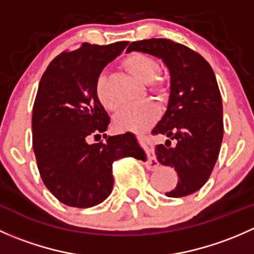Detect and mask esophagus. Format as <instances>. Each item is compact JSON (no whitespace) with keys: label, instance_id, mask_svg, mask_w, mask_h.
Returning a JSON list of instances; mask_svg holds the SVG:
<instances>
[{"label":"esophagus","instance_id":"1","mask_svg":"<svg viewBox=\"0 0 254 254\" xmlns=\"http://www.w3.org/2000/svg\"><path fill=\"white\" fill-rule=\"evenodd\" d=\"M137 137H139V139L141 140V142L143 143V146H145L146 152H147L148 157H150V162L151 163L155 162V166H153V167L158 166L157 160H156V157H155V153H153V146H152V143H151L150 140H148L147 137H145V136H139V135H137Z\"/></svg>","mask_w":254,"mask_h":254}]
</instances>
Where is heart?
<instances>
[{
	"label": "heart",
	"instance_id": "1",
	"mask_svg": "<svg viewBox=\"0 0 254 254\" xmlns=\"http://www.w3.org/2000/svg\"><path fill=\"white\" fill-rule=\"evenodd\" d=\"M124 67L139 79L142 83L150 87V91L156 94H165L166 87L163 82L156 77L158 72V64L151 56L145 54L134 53L127 56L124 60ZM96 94L99 102L104 108L109 111H114L117 108L114 103L111 101L107 88V77L101 75L96 82ZM158 109L151 102H141L135 103L131 106H127L118 112L114 118V124L119 130H131V131H141L146 129L148 125L153 123L157 118Z\"/></svg>",
	"mask_w": 254,
	"mask_h": 254
}]
</instances>
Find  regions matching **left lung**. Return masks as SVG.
<instances>
[{"mask_svg": "<svg viewBox=\"0 0 254 254\" xmlns=\"http://www.w3.org/2000/svg\"><path fill=\"white\" fill-rule=\"evenodd\" d=\"M127 53L139 51L162 60L170 72L167 108L153 127L168 140L156 146L161 165L178 173V183L166 193L181 198L195 193L211 175L224 136L222 102L209 63L191 49L168 39L132 42ZM175 145L170 146V140Z\"/></svg>", "mask_w": 254, "mask_h": 254, "instance_id": "left-lung-1", "label": "left lung"}]
</instances>
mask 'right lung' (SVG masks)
I'll return each mask as SVG.
<instances>
[{
	"label": "right lung",
	"instance_id": "1",
	"mask_svg": "<svg viewBox=\"0 0 254 254\" xmlns=\"http://www.w3.org/2000/svg\"><path fill=\"white\" fill-rule=\"evenodd\" d=\"M129 42L83 43L54 59L39 82L33 107V150L45 187L65 205L91 207L112 193V165L123 157L146 160L131 132L88 144L111 123L96 94V82Z\"/></svg>",
	"mask_w": 254,
	"mask_h": 254
}]
</instances>
